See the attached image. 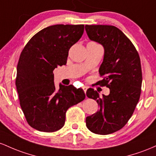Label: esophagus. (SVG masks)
Returning a JSON list of instances; mask_svg holds the SVG:
<instances>
[{
    "mask_svg": "<svg viewBox=\"0 0 156 156\" xmlns=\"http://www.w3.org/2000/svg\"><path fill=\"white\" fill-rule=\"evenodd\" d=\"M83 89L84 92H85V93H86V91H87V87L86 86H83Z\"/></svg>",
    "mask_w": 156,
    "mask_h": 156,
    "instance_id": "esophagus-1",
    "label": "esophagus"
}]
</instances>
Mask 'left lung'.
Wrapping results in <instances>:
<instances>
[{
    "instance_id": "obj_1",
    "label": "left lung",
    "mask_w": 156,
    "mask_h": 156,
    "mask_svg": "<svg viewBox=\"0 0 156 156\" xmlns=\"http://www.w3.org/2000/svg\"><path fill=\"white\" fill-rule=\"evenodd\" d=\"M88 37L105 48L99 68L101 87L110 88V94L100 97L97 90L87 89L88 98L97 100L99 111L86 118L91 132L108 135L121 130L127 123L139 102L141 91V60L130 39L116 26L86 25Z\"/></svg>"
}]
</instances>
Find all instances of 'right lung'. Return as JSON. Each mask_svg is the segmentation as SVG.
<instances>
[{
	"label": "right lung",
	"mask_w": 156,
	"mask_h": 156,
	"mask_svg": "<svg viewBox=\"0 0 156 156\" xmlns=\"http://www.w3.org/2000/svg\"><path fill=\"white\" fill-rule=\"evenodd\" d=\"M84 25L50 26L34 34L20 55L15 80L20 105L28 124L42 132L63 127L70 107L85 94L72 85L56 91L53 71L67 62L69 51L83 36Z\"/></svg>",
	"instance_id": "1"
}]
</instances>
